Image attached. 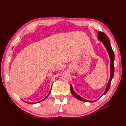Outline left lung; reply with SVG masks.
I'll return each mask as SVG.
<instances>
[{
  "mask_svg": "<svg viewBox=\"0 0 126 126\" xmlns=\"http://www.w3.org/2000/svg\"><path fill=\"white\" fill-rule=\"evenodd\" d=\"M98 39L100 41H101L102 44H104V45L105 46V47L107 49V52H108V54L109 56L110 59V71H111V72H110V79L109 80V81L107 83V87L106 88L105 92L102 94V95H104L107 93L108 91L109 90V89L110 88V85H111V80H112V79L113 77L114 71H115V67H114V65H113L114 60H115V54H114V52L112 50L111 46V45H110L109 39L105 33L101 32H99ZM70 91H71L72 94H73V96L76 99H77L83 101H85V102H94L93 101H89V100H86V99H85L81 97L79 95H78L77 93H76L75 91L73 89V88H72V86L71 85H70Z\"/></svg>",
  "mask_w": 126,
  "mask_h": 126,
  "instance_id": "left-lung-1",
  "label": "left lung"
}]
</instances>
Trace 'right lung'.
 <instances>
[{
	"label": "right lung",
	"instance_id": "1",
	"mask_svg": "<svg viewBox=\"0 0 126 126\" xmlns=\"http://www.w3.org/2000/svg\"><path fill=\"white\" fill-rule=\"evenodd\" d=\"M51 89H52V87H51V89H50V92H49V93L47 95V96H46V97L44 99H43V100H41V101H39V102H40V101H43V100H45L46 99V98L49 96V94H50V91H51ZM25 102H26V103H27V104H35V103H34V102H27V101H25ZM37 102H35V103H37Z\"/></svg>",
	"mask_w": 126,
	"mask_h": 126
}]
</instances>
